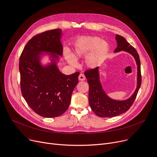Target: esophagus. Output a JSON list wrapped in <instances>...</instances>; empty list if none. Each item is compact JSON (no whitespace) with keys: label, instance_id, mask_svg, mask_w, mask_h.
Masks as SVG:
<instances>
[{"label":"esophagus","instance_id":"34e87169","mask_svg":"<svg viewBox=\"0 0 157 157\" xmlns=\"http://www.w3.org/2000/svg\"><path fill=\"white\" fill-rule=\"evenodd\" d=\"M78 80L80 81H84L86 80V77L85 75L83 74V73H80L78 77Z\"/></svg>","mask_w":157,"mask_h":157}]
</instances>
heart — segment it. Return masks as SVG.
<instances>
[{
	"instance_id": "heart-1",
	"label": "heart",
	"mask_w": 157,
	"mask_h": 157,
	"mask_svg": "<svg viewBox=\"0 0 157 157\" xmlns=\"http://www.w3.org/2000/svg\"><path fill=\"white\" fill-rule=\"evenodd\" d=\"M109 49V45L106 41H102L98 36H85L81 37L75 44L74 56L76 58L85 56L93 50L86 59L87 64L91 67H97ZM68 61L73 66L77 65L75 58L68 52H65Z\"/></svg>"
}]
</instances>
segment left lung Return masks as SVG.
I'll list each match as a JSON object with an SVG mask.
<instances>
[{"instance_id": "left-lung-1", "label": "left lung", "mask_w": 157, "mask_h": 157, "mask_svg": "<svg viewBox=\"0 0 157 157\" xmlns=\"http://www.w3.org/2000/svg\"><path fill=\"white\" fill-rule=\"evenodd\" d=\"M117 48L114 52L124 51L132 54L137 65V84L131 97L124 101L109 98L105 93L99 81L98 67L85 71L84 74L89 84V103L92 110L100 117H113L126 112L132 105L141 85V63L139 54L134 47L122 36L116 35Z\"/></svg>"}]
</instances>
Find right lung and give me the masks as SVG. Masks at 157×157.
Segmentation results:
<instances>
[{
	"instance_id": "1",
	"label": "right lung",
	"mask_w": 157,
	"mask_h": 157,
	"mask_svg": "<svg viewBox=\"0 0 157 157\" xmlns=\"http://www.w3.org/2000/svg\"><path fill=\"white\" fill-rule=\"evenodd\" d=\"M60 29L36 34L27 42L20 58V85L23 97L36 114L53 118L69 107L72 92L78 82V71L67 75L56 67V59L63 54ZM43 52L52 54L51 64L43 67L40 57Z\"/></svg>"
}]
</instances>
